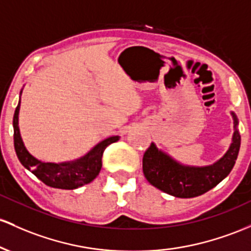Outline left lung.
<instances>
[{"label": "left lung", "mask_w": 251, "mask_h": 251, "mask_svg": "<svg viewBox=\"0 0 251 251\" xmlns=\"http://www.w3.org/2000/svg\"><path fill=\"white\" fill-rule=\"evenodd\" d=\"M233 134L226 152L218 161L208 166H187L180 163L163 150L151 143L143 157V173L149 183L176 198H194L216 187L230 174L237 159L241 134L235 112Z\"/></svg>", "instance_id": "obj_1"}]
</instances>
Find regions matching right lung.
I'll list each match as a JSON object with an SVG mask.
<instances>
[{"instance_id": "1", "label": "right lung", "mask_w": 251, "mask_h": 251, "mask_svg": "<svg viewBox=\"0 0 251 251\" xmlns=\"http://www.w3.org/2000/svg\"><path fill=\"white\" fill-rule=\"evenodd\" d=\"M23 89L20 92V100L13 118L14 148L19 161L27 170L50 187L59 189H75L92 182L99 175L102 167V155L104 149L112 143L119 140V136H112L101 140L94 145L85 155L74 161L67 162H44L38 159L27 150L21 138L19 127V112Z\"/></svg>"}]
</instances>
